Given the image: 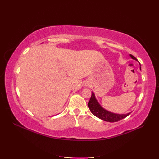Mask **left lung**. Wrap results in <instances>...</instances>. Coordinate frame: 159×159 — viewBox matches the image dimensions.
<instances>
[{"instance_id":"obj_1","label":"left lung","mask_w":159,"mask_h":159,"mask_svg":"<svg viewBox=\"0 0 159 159\" xmlns=\"http://www.w3.org/2000/svg\"><path fill=\"white\" fill-rule=\"evenodd\" d=\"M130 57L132 59L137 61V59L134 56L130 55ZM88 107L89 108L91 112H92L96 117H98L100 119L104 121H109V122H116V121H120L124 119V118L126 117L128 115H130V113H129L127 114L121 115L111 113L109 111L105 110L100 105L98 102V101L96 100L95 98V95H94V93L93 92H92V96H91L90 100L88 102Z\"/></svg>"}]
</instances>
